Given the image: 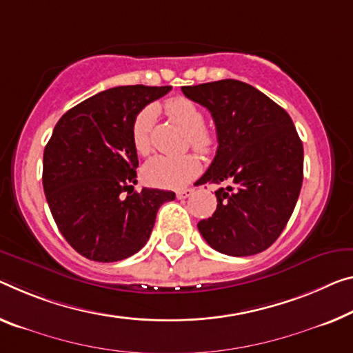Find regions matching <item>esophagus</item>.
Instances as JSON below:
<instances>
[{
    "label": "esophagus",
    "mask_w": 353,
    "mask_h": 353,
    "mask_svg": "<svg viewBox=\"0 0 353 353\" xmlns=\"http://www.w3.org/2000/svg\"><path fill=\"white\" fill-rule=\"evenodd\" d=\"M194 194V189L192 188H186V189H180V191H176V197L178 199H188L189 195Z\"/></svg>",
    "instance_id": "esophagus-1"
}]
</instances>
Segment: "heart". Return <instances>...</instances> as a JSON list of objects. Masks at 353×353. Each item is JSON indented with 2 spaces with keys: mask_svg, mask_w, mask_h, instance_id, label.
I'll return each mask as SVG.
<instances>
[{
  "mask_svg": "<svg viewBox=\"0 0 353 353\" xmlns=\"http://www.w3.org/2000/svg\"><path fill=\"white\" fill-rule=\"evenodd\" d=\"M165 108L173 120L189 132V143L200 153H208L214 146V134L205 128V115L197 102L184 96L172 97ZM154 120L153 107H145L135 117L132 124V143L139 154L148 153L150 131ZM199 172V162L194 156H154L143 165V180L158 188H183Z\"/></svg>",
  "mask_w": 353,
  "mask_h": 353,
  "instance_id": "b5f03b06",
  "label": "heart"
}]
</instances>
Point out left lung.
Masks as SVG:
<instances>
[{
	"label": "left lung",
	"mask_w": 353,
	"mask_h": 353,
	"mask_svg": "<svg viewBox=\"0 0 353 353\" xmlns=\"http://www.w3.org/2000/svg\"><path fill=\"white\" fill-rule=\"evenodd\" d=\"M184 96L208 108L218 151L199 183H227L218 207L197 227L205 241L233 257L254 256L278 240L303 183V143L283 107L254 86L225 79L181 86Z\"/></svg>",
	"instance_id": "obj_1"
}]
</instances>
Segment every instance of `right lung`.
Segmentation results:
<instances>
[{
  "instance_id": "obj_1",
  "label": "right lung",
  "mask_w": 353,
  "mask_h": 353,
  "mask_svg": "<svg viewBox=\"0 0 353 353\" xmlns=\"http://www.w3.org/2000/svg\"><path fill=\"white\" fill-rule=\"evenodd\" d=\"M170 90L129 85L101 91L68 110L53 129L42 184L58 230L83 257L118 262L134 256L148 241L161 205L175 200L170 191H134V120Z\"/></svg>"
}]
</instances>
